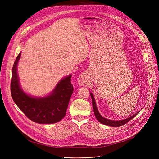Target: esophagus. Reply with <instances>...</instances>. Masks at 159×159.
Segmentation results:
<instances>
[{
    "instance_id": "34e87169",
    "label": "esophagus",
    "mask_w": 159,
    "mask_h": 159,
    "mask_svg": "<svg viewBox=\"0 0 159 159\" xmlns=\"http://www.w3.org/2000/svg\"><path fill=\"white\" fill-rule=\"evenodd\" d=\"M87 77H85V75H80L78 79V83L79 85H83L84 84H85L86 82H87Z\"/></svg>"
}]
</instances>
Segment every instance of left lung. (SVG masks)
Returning <instances> with one entry per match:
<instances>
[{
    "mask_svg": "<svg viewBox=\"0 0 159 159\" xmlns=\"http://www.w3.org/2000/svg\"><path fill=\"white\" fill-rule=\"evenodd\" d=\"M90 95H91V99H92L93 107L94 113V115L96 116V118L100 123L103 124L105 125H109V126H111V127H120V126H122V125H124L125 124L127 123L128 122H129L131 119H133L136 116V115L138 113H138H135L134 115H133V116H131V117H129V118L126 119H124V120H119V121H114V120H111L107 119L103 117L102 115L99 114V113L98 110L96 105L94 98L93 94L90 93Z\"/></svg>",
    "mask_w": 159,
    "mask_h": 159,
    "instance_id": "left-lung-1",
    "label": "left lung"
}]
</instances>
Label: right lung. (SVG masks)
Returning <instances> with one entry per match:
<instances>
[{
  "label": "right lung",
  "mask_w": 159,
  "mask_h": 159,
  "mask_svg": "<svg viewBox=\"0 0 159 159\" xmlns=\"http://www.w3.org/2000/svg\"><path fill=\"white\" fill-rule=\"evenodd\" d=\"M21 52L14 61L11 82L12 99L18 108L32 121L39 124H53L60 121L66 114L74 87L69 75L57 85L52 93L44 98H33L26 94L21 89L18 74L17 65Z\"/></svg>",
  "instance_id": "obj_1"
}]
</instances>
